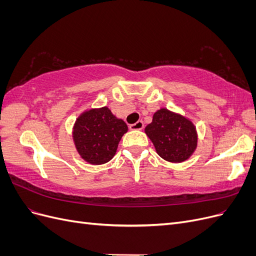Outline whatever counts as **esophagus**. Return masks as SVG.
Masks as SVG:
<instances>
[{"label": "esophagus", "instance_id": "34e87169", "mask_svg": "<svg viewBox=\"0 0 256 256\" xmlns=\"http://www.w3.org/2000/svg\"><path fill=\"white\" fill-rule=\"evenodd\" d=\"M129 128L131 130H142L144 128V122L142 120H138L134 124H131V125L129 126Z\"/></svg>", "mask_w": 256, "mask_h": 256}]
</instances>
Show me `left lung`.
I'll return each mask as SVG.
<instances>
[{
  "label": "left lung",
  "mask_w": 256,
  "mask_h": 256,
  "mask_svg": "<svg viewBox=\"0 0 256 256\" xmlns=\"http://www.w3.org/2000/svg\"><path fill=\"white\" fill-rule=\"evenodd\" d=\"M145 134L159 156L173 164L189 159L198 146L194 124L184 115L166 108L154 112L152 122L145 127Z\"/></svg>",
  "instance_id": "1"
}]
</instances>
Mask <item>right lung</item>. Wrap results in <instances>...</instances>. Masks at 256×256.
Here are the masks:
<instances>
[{
  "instance_id": "obj_1",
  "label": "right lung",
  "mask_w": 256,
  "mask_h": 256,
  "mask_svg": "<svg viewBox=\"0 0 256 256\" xmlns=\"http://www.w3.org/2000/svg\"><path fill=\"white\" fill-rule=\"evenodd\" d=\"M127 124L118 118L108 106L84 111L76 120L72 138L80 157L90 164L109 162L118 150Z\"/></svg>"
}]
</instances>
